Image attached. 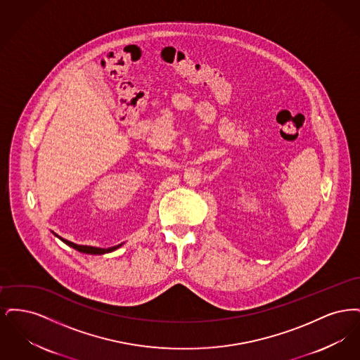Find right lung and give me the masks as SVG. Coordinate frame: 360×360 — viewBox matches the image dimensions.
<instances>
[{
    "label": "right lung",
    "mask_w": 360,
    "mask_h": 360,
    "mask_svg": "<svg viewBox=\"0 0 360 360\" xmlns=\"http://www.w3.org/2000/svg\"><path fill=\"white\" fill-rule=\"evenodd\" d=\"M55 236L59 238L58 235H55ZM59 239L62 240L63 243H66L70 247H72L74 250H77V251H79V252H82V254H89V255H103V254H108V252L116 251L117 248H120L121 245H122V243H121V244L115 245V247L100 248V247H91V245H78V244H75V243H71L69 240L62 239V238H59Z\"/></svg>",
    "instance_id": "right-lung-1"
}]
</instances>
